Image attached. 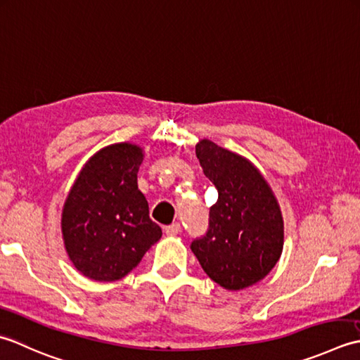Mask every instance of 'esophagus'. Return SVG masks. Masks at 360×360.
<instances>
[{
  "label": "esophagus",
  "mask_w": 360,
  "mask_h": 360,
  "mask_svg": "<svg viewBox=\"0 0 360 360\" xmlns=\"http://www.w3.org/2000/svg\"><path fill=\"white\" fill-rule=\"evenodd\" d=\"M180 231H181V226H180L179 222H174L171 225L165 226V233L169 234V236H175V234H179Z\"/></svg>",
  "instance_id": "obj_1"
}]
</instances>
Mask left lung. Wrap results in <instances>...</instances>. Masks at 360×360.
<instances>
[{
  "label": "left lung",
  "mask_w": 360,
  "mask_h": 360,
  "mask_svg": "<svg viewBox=\"0 0 360 360\" xmlns=\"http://www.w3.org/2000/svg\"><path fill=\"white\" fill-rule=\"evenodd\" d=\"M203 174L217 189L205 236L191 250L212 281L240 290L261 281L283 252L284 224L269 183L247 158L210 139L195 146Z\"/></svg>",
  "instance_id": "obj_1"
}]
</instances>
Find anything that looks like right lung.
<instances>
[{"mask_svg": "<svg viewBox=\"0 0 360 360\" xmlns=\"http://www.w3.org/2000/svg\"><path fill=\"white\" fill-rule=\"evenodd\" d=\"M143 157V149L130 143L101 149L86 161L65 200V248L72 266L90 280H121L161 238L138 189Z\"/></svg>", "mask_w": 360, "mask_h": 360, "instance_id": "add662e5", "label": "right lung"}]
</instances>
